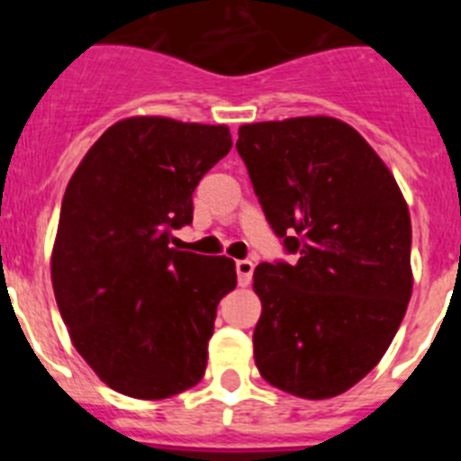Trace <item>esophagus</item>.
I'll use <instances>...</instances> for the list:
<instances>
[{"instance_id": "esophagus-1", "label": "esophagus", "mask_w": 461, "mask_h": 461, "mask_svg": "<svg viewBox=\"0 0 461 461\" xmlns=\"http://www.w3.org/2000/svg\"><path fill=\"white\" fill-rule=\"evenodd\" d=\"M236 274H239V285H249L252 281V274H254V263L252 260L243 258V260H236Z\"/></svg>"}]
</instances>
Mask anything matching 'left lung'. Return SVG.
Here are the masks:
<instances>
[{
  "mask_svg": "<svg viewBox=\"0 0 461 461\" xmlns=\"http://www.w3.org/2000/svg\"><path fill=\"white\" fill-rule=\"evenodd\" d=\"M239 156L285 260L254 269V359L303 399L346 393L379 364L412 294L408 204L375 149L328 115L243 124Z\"/></svg>",
  "mask_w": 461,
  "mask_h": 461,
  "instance_id": "obj_1",
  "label": "left lung"
}]
</instances>
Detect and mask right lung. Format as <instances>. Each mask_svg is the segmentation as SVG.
Here are the masks:
<instances>
[{
    "mask_svg": "<svg viewBox=\"0 0 461 461\" xmlns=\"http://www.w3.org/2000/svg\"><path fill=\"white\" fill-rule=\"evenodd\" d=\"M230 149L225 124L140 115L106 129L68 180L50 258L55 301L76 350L118 393L167 399L203 379L236 267L169 240Z\"/></svg>",
    "mask_w": 461,
    "mask_h": 461,
    "instance_id": "add662e5",
    "label": "right lung"
}]
</instances>
